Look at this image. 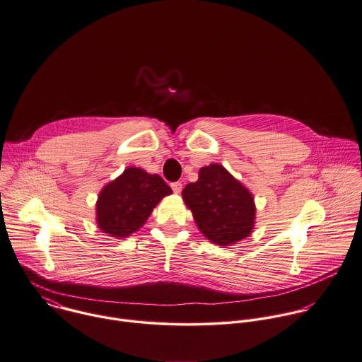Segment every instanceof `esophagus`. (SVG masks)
Instances as JSON below:
<instances>
[{
	"label": "esophagus",
	"instance_id": "34e87169",
	"mask_svg": "<svg viewBox=\"0 0 362 362\" xmlns=\"http://www.w3.org/2000/svg\"><path fill=\"white\" fill-rule=\"evenodd\" d=\"M170 187L175 193H180L183 189V185H182V182H173V183H170Z\"/></svg>",
	"mask_w": 362,
	"mask_h": 362
}]
</instances>
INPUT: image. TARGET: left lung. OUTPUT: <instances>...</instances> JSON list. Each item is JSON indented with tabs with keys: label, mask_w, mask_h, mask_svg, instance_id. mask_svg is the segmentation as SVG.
Segmentation results:
<instances>
[{
	"label": "left lung",
	"mask_w": 362,
	"mask_h": 362,
	"mask_svg": "<svg viewBox=\"0 0 362 362\" xmlns=\"http://www.w3.org/2000/svg\"><path fill=\"white\" fill-rule=\"evenodd\" d=\"M183 200L200 231L214 244H235L252 231L254 197L221 165L202 168L199 180L183 189Z\"/></svg>",
	"instance_id": "obj_1"
}]
</instances>
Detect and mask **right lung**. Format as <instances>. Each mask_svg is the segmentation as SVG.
Segmentation results:
<instances>
[{"label": "right lung", "mask_w": 362, "mask_h": 362, "mask_svg": "<svg viewBox=\"0 0 362 362\" xmlns=\"http://www.w3.org/2000/svg\"><path fill=\"white\" fill-rule=\"evenodd\" d=\"M170 193L172 189L159 175L128 168L101 190L97 202L98 227L111 237H128L145 224L153 207Z\"/></svg>", "instance_id": "add662e5"}]
</instances>
